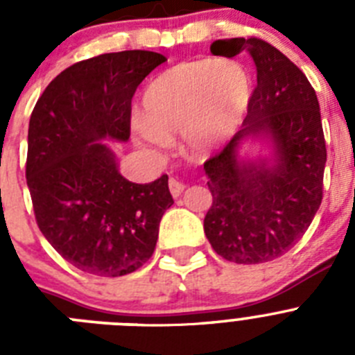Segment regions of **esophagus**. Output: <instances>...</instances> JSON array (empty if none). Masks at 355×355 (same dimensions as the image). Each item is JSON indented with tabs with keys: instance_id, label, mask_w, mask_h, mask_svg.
I'll return each instance as SVG.
<instances>
[{
	"instance_id": "obj_1",
	"label": "esophagus",
	"mask_w": 355,
	"mask_h": 355,
	"mask_svg": "<svg viewBox=\"0 0 355 355\" xmlns=\"http://www.w3.org/2000/svg\"><path fill=\"white\" fill-rule=\"evenodd\" d=\"M168 190H171L172 197H180L184 190V184L180 180H175V178H171L168 180Z\"/></svg>"
}]
</instances>
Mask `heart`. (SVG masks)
Listing matches in <instances>:
<instances>
[{
    "label": "heart",
    "instance_id": "b5f03b06",
    "mask_svg": "<svg viewBox=\"0 0 355 355\" xmlns=\"http://www.w3.org/2000/svg\"><path fill=\"white\" fill-rule=\"evenodd\" d=\"M250 92L249 72L238 62H183L149 83L137 133L156 149L171 146L168 135L183 133L188 153L205 155L240 126Z\"/></svg>",
    "mask_w": 355,
    "mask_h": 355
}]
</instances>
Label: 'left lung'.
<instances>
[{
    "instance_id": "obj_1",
    "label": "left lung",
    "mask_w": 355,
    "mask_h": 355,
    "mask_svg": "<svg viewBox=\"0 0 355 355\" xmlns=\"http://www.w3.org/2000/svg\"><path fill=\"white\" fill-rule=\"evenodd\" d=\"M209 49L227 58L249 53L258 85L240 131L205 163L213 196L206 238L227 261H272L304 236L322 205L327 149L318 99L306 74L265 40H215ZM247 138L270 139L272 158L241 160Z\"/></svg>"
}]
</instances>
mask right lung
<instances>
[{
	"label": "right lung",
	"instance_id": "obj_1",
	"mask_svg": "<svg viewBox=\"0 0 355 355\" xmlns=\"http://www.w3.org/2000/svg\"><path fill=\"white\" fill-rule=\"evenodd\" d=\"M163 62L142 49L78 62L46 87L31 112L26 183L37 225L65 261L87 274L119 277L140 268L174 205L167 174L131 183L101 142H128L135 90Z\"/></svg>",
	"mask_w": 355,
	"mask_h": 355
}]
</instances>
